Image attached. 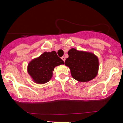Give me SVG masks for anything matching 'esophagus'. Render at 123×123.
<instances>
[{"label":"esophagus","instance_id":"34e87169","mask_svg":"<svg viewBox=\"0 0 123 123\" xmlns=\"http://www.w3.org/2000/svg\"><path fill=\"white\" fill-rule=\"evenodd\" d=\"M61 59H62V60L63 61H65V58L64 57H61Z\"/></svg>","mask_w":123,"mask_h":123}]
</instances>
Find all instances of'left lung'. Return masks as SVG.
I'll list each match as a JSON object with an SVG mask.
<instances>
[{
	"label": "left lung",
	"instance_id": "obj_1",
	"mask_svg": "<svg viewBox=\"0 0 123 123\" xmlns=\"http://www.w3.org/2000/svg\"><path fill=\"white\" fill-rule=\"evenodd\" d=\"M69 57L65 61V65L70 69L74 79L81 82H87L95 78L97 75L99 62L94 54L80 51L72 49L68 53Z\"/></svg>",
	"mask_w": 123,
	"mask_h": 123
}]
</instances>
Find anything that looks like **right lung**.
Returning a JSON list of instances; mask_svg holds the SVG:
<instances>
[{"instance_id":"right-lung-1","label":"right lung","mask_w":123,"mask_h":123,"mask_svg":"<svg viewBox=\"0 0 123 123\" xmlns=\"http://www.w3.org/2000/svg\"><path fill=\"white\" fill-rule=\"evenodd\" d=\"M61 64H64V62L55 51L45 52L29 63L28 72L35 82L43 84L51 78L54 68Z\"/></svg>"}]
</instances>
